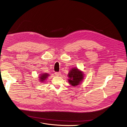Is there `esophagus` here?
<instances>
[{
	"label": "esophagus",
	"mask_w": 127,
	"mask_h": 127,
	"mask_svg": "<svg viewBox=\"0 0 127 127\" xmlns=\"http://www.w3.org/2000/svg\"><path fill=\"white\" fill-rule=\"evenodd\" d=\"M61 74V73L59 72H55V75L56 76H59Z\"/></svg>",
	"instance_id": "34e87169"
}]
</instances>
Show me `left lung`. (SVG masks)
<instances>
[{
    "mask_svg": "<svg viewBox=\"0 0 127 127\" xmlns=\"http://www.w3.org/2000/svg\"><path fill=\"white\" fill-rule=\"evenodd\" d=\"M67 76L68 81L70 85L76 87L82 83L84 79L85 74L77 67H75L70 69Z\"/></svg>",
    "mask_w": 127,
    "mask_h": 127,
    "instance_id": "1",
    "label": "left lung"
}]
</instances>
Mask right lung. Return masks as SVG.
<instances>
[{
  "label": "right lung",
  "mask_w": 127,
  "mask_h": 127,
  "mask_svg": "<svg viewBox=\"0 0 127 127\" xmlns=\"http://www.w3.org/2000/svg\"><path fill=\"white\" fill-rule=\"evenodd\" d=\"M49 76V74L48 73H41L38 76V79L40 82H41V83H43L45 82V81L47 80L48 77Z\"/></svg>",
  "instance_id": "add662e5"
}]
</instances>
